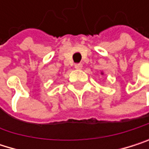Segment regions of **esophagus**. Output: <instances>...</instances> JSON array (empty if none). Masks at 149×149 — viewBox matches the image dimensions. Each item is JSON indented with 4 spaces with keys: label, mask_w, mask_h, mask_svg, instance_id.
<instances>
[{
    "label": "esophagus",
    "mask_w": 149,
    "mask_h": 149,
    "mask_svg": "<svg viewBox=\"0 0 149 149\" xmlns=\"http://www.w3.org/2000/svg\"><path fill=\"white\" fill-rule=\"evenodd\" d=\"M74 68H75V69H81V68H82V64H81V63L75 64V65H74Z\"/></svg>",
    "instance_id": "34e87169"
}]
</instances>
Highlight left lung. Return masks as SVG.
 <instances>
[{
	"mask_svg": "<svg viewBox=\"0 0 149 149\" xmlns=\"http://www.w3.org/2000/svg\"><path fill=\"white\" fill-rule=\"evenodd\" d=\"M101 74H104V73H103V72H101Z\"/></svg>",
	"mask_w": 149,
	"mask_h": 149,
	"instance_id": "8db88e82",
	"label": "left lung"
}]
</instances>
